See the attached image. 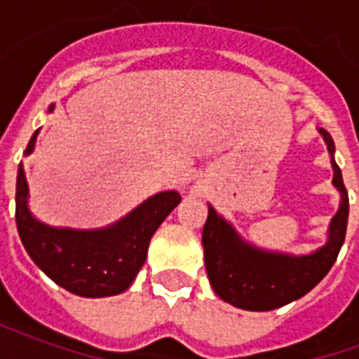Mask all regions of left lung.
Returning <instances> with one entry per match:
<instances>
[{"label":"left lung","instance_id":"left-lung-1","mask_svg":"<svg viewBox=\"0 0 359 359\" xmlns=\"http://www.w3.org/2000/svg\"><path fill=\"white\" fill-rule=\"evenodd\" d=\"M319 133L332 156L334 142L331 134L323 128ZM331 163L334 171L332 184L340 192V210L331 221L329 242L316 254L294 257L254 248L242 242L233 226L210 205L202 233L203 256L210 283L221 300L250 311H269L302 298L329 273L344 244L350 210L346 187L334 157Z\"/></svg>","mask_w":359,"mask_h":359}]
</instances>
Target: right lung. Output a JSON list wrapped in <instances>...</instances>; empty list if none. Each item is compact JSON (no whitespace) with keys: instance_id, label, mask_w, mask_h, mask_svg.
I'll list each match as a JSON object with an SVG mask.
<instances>
[{"instance_id":"obj_1","label":"right lung","mask_w":359,"mask_h":359,"mask_svg":"<svg viewBox=\"0 0 359 359\" xmlns=\"http://www.w3.org/2000/svg\"><path fill=\"white\" fill-rule=\"evenodd\" d=\"M36 134L28 142L27 154L34 149ZM27 198L28 184L19 165L15 219L22 246L53 283L84 298L125 292L146 262L157 226L180 203L179 192H161L109 229L71 231L36 221L28 211Z\"/></svg>"}]
</instances>
